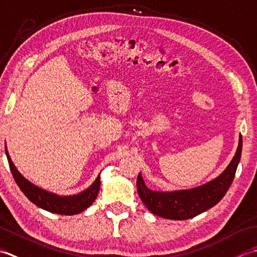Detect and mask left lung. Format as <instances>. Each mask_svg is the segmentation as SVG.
<instances>
[{"mask_svg":"<svg viewBox=\"0 0 257 257\" xmlns=\"http://www.w3.org/2000/svg\"><path fill=\"white\" fill-rule=\"evenodd\" d=\"M243 140L239 136L238 148L232 162L217 179L187 191L154 192L144 184L141 174L138 176L136 186L141 200L155 215L169 219H188L207 211L222 200L226 194L235 177L237 165L242 155Z\"/></svg>","mask_w":257,"mask_h":257,"instance_id":"obj_1","label":"left lung"}]
</instances>
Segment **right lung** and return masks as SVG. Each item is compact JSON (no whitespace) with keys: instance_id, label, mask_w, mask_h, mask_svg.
<instances>
[{"instance_id":"add662e5","label":"right lung","mask_w":257,"mask_h":257,"mask_svg":"<svg viewBox=\"0 0 257 257\" xmlns=\"http://www.w3.org/2000/svg\"><path fill=\"white\" fill-rule=\"evenodd\" d=\"M5 153H7L10 170L12 172L15 182L21 188V191L24 193V195L36 206L52 213L61 214V215H74V214L84 211L95 201L99 186H101L99 175L86 191L80 193V194L73 196H59L53 194V193L42 190V188L33 185L28 180H25L12 163L7 150H5Z\"/></svg>"}]
</instances>
